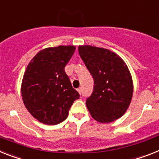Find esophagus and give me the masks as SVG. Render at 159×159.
<instances>
[{
    "mask_svg": "<svg viewBox=\"0 0 159 159\" xmlns=\"http://www.w3.org/2000/svg\"><path fill=\"white\" fill-rule=\"evenodd\" d=\"M82 88H81V87H79V88H78V89H77V91H78V93H79V94H82Z\"/></svg>",
    "mask_w": 159,
    "mask_h": 159,
    "instance_id": "34e87169",
    "label": "esophagus"
}]
</instances>
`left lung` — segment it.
Returning a JSON list of instances; mask_svg holds the SVG:
<instances>
[{"label": "left lung", "instance_id": "1", "mask_svg": "<svg viewBox=\"0 0 159 159\" xmlns=\"http://www.w3.org/2000/svg\"><path fill=\"white\" fill-rule=\"evenodd\" d=\"M78 52L94 78L93 93L86 101L91 116L100 123L120 118L129 108L133 92L125 61L110 50L90 45L79 46Z\"/></svg>", "mask_w": 159, "mask_h": 159}]
</instances>
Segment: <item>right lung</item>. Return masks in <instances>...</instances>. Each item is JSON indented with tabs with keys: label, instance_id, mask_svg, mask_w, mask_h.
<instances>
[{
	"label": "right lung",
	"instance_id": "obj_1",
	"mask_svg": "<svg viewBox=\"0 0 159 159\" xmlns=\"http://www.w3.org/2000/svg\"><path fill=\"white\" fill-rule=\"evenodd\" d=\"M75 49L70 45L43 49L33 57L24 73L21 87L24 104L43 124L63 122L73 102L79 98L65 71Z\"/></svg>",
	"mask_w": 159,
	"mask_h": 159
}]
</instances>
